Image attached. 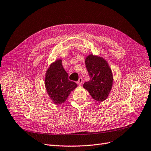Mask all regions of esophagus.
<instances>
[{
    "mask_svg": "<svg viewBox=\"0 0 151 151\" xmlns=\"http://www.w3.org/2000/svg\"><path fill=\"white\" fill-rule=\"evenodd\" d=\"M77 84H79V85L82 84V83H83V79L81 78V77H80V78L78 80V81H77Z\"/></svg>",
    "mask_w": 151,
    "mask_h": 151,
    "instance_id": "obj_1",
    "label": "esophagus"
}]
</instances>
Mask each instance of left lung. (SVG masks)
Returning a JSON list of instances; mask_svg holds the SVG:
<instances>
[{"label":"left lung","mask_w":151,"mask_h":151,"mask_svg":"<svg viewBox=\"0 0 151 151\" xmlns=\"http://www.w3.org/2000/svg\"><path fill=\"white\" fill-rule=\"evenodd\" d=\"M85 63L90 79L84 83L83 87L93 99L103 101L108 98L112 87L111 69L105 59L92 54L86 58Z\"/></svg>","instance_id":"left-lung-1"}]
</instances>
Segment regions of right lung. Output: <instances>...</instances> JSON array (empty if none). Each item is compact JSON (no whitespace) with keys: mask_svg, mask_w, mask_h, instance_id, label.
<instances>
[{"mask_svg":"<svg viewBox=\"0 0 151 151\" xmlns=\"http://www.w3.org/2000/svg\"><path fill=\"white\" fill-rule=\"evenodd\" d=\"M77 86L76 83L68 80V75L62 66V60H56L50 65L45 75V87L54 104L64 103Z\"/></svg>","mask_w":151,"mask_h":151,"instance_id":"obj_1","label":"right lung"}]
</instances>
